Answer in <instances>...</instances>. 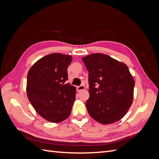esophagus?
<instances>
[{
    "label": "esophagus",
    "instance_id": "obj_1",
    "mask_svg": "<svg viewBox=\"0 0 159 159\" xmlns=\"http://www.w3.org/2000/svg\"><path fill=\"white\" fill-rule=\"evenodd\" d=\"M85 89V88L84 85H80V86H78V87L77 88V89H78V91H81L82 90H84Z\"/></svg>",
    "mask_w": 159,
    "mask_h": 159
}]
</instances>
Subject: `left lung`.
<instances>
[{
  "mask_svg": "<svg viewBox=\"0 0 159 159\" xmlns=\"http://www.w3.org/2000/svg\"><path fill=\"white\" fill-rule=\"evenodd\" d=\"M89 71L90 116L102 124L121 119L133 103L134 80L127 66L108 55L96 53L82 57Z\"/></svg>",
  "mask_w": 159,
  "mask_h": 159,
  "instance_id": "1",
  "label": "left lung"
}]
</instances>
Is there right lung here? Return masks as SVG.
Masks as SVG:
<instances>
[{
	"mask_svg": "<svg viewBox=\"0 0 159 159\" xmlns=\"http://www.w3.org/2000/svg\"><path fill=\"white\" fill-rule=\"evenodd\" d=\"M71 60L70 55L53 53L38 60L28 71V100L36 111L51 123L68 118L75 99V87L65 84Z\"/></svg>",
	"mask_w": 159,
	"mask_h": 159,
	"instance_id": "add662e5",
	"label": "right lung"
}]
</instances>
